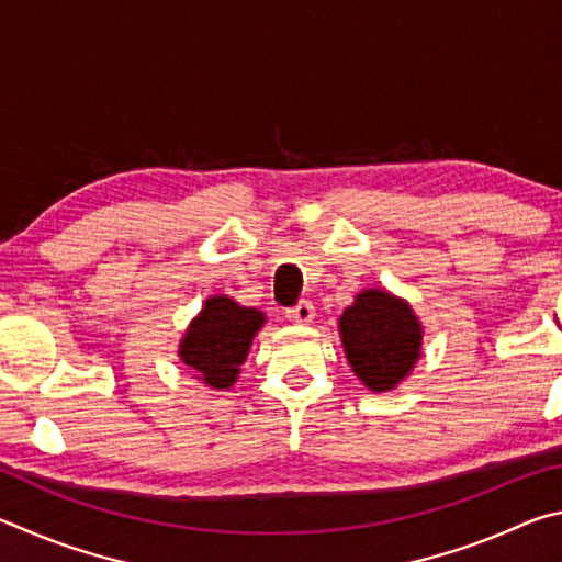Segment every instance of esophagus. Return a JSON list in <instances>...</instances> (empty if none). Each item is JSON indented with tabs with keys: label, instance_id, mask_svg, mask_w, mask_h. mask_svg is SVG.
Segmentation results:
<instances>
[{
	"label": "esophagus",
	"instance_id": "1",
	"mask_svg": "<svg viewBox=\"0 0 562 562\" xmlns=\"http://www.w3.org/2000/svg\"><path fill=\"white\" fill-rule=\"evenodd\" d=\"M313 316H316V308H313L311 301H299L296 306L286 308V318L293 323H311Z\"/></svg>",
	"mask_w": 562,
	"mask_h": 562
}]
</instances>
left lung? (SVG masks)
Instances as JSON below:
<instances>
[{
	"label": "left lung",
	"instance_id": "obj_1",
	"mask_svg": "<svg viewBox=\"0 0 562 562\" xmlns=\"http://www.w3.org/2000/svg\"><path fill=\"white\" fill-rule=\"evenodd\" d=\"M340 336L356 375L375 392L395 387L419 358L417 318L407 303L385 291L358 293L340 316Z\"/></svg>",
	"mask_w": 562,
	"mask_h": 562
}]
</instances>
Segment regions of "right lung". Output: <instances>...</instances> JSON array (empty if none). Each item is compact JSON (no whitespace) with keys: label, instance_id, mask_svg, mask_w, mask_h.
<instances>
[{"label":"right lung","instance_id":"add662e5","mask_svg":"<svg viewBox=\"0 0 562 562\" xmlns=\"http://www.w3.org/2000/svg\"><path fill=\"white\" fill-rule=\"evenodd\" d=\"M261 323L263 313L256 308H244L232 299L214 296L204 303L200 318L192 321L182 338L180 358L210 387H232Z\"/></svg>","mask_w":562,"mask_h":562}]
</instances>
